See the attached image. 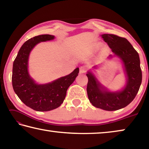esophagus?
I'll list each match as a JSON object with an SVG mask.
<instances>
[{
	"mask_svg": "<svg viewBox=\"0 0 149 149\" xmlns=\"http://www.w3.org/2000/svg\"><path fill=\"white\" fill-rule=\"evenodd\" d=\"M87 68L85 66V65H81L79 68V72L80 73H81V74H84V73L87 72Z\"/></svg>",
	"mask_w": 149,
	"mask_h": 149,
	"instance_id": "1",
	"label": "esophagus"
}]
</instances>
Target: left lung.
<instances>
[{"label":"left lung","instance_id":"left-lung-1","mask_svg":"<svg viewBox=\"0 0 149 149\" xmlns=\"http://www.w3.org/2000/svg\"><path fill=\"white\" fill-rule=\"evenodd\" d=\"M114 54L124 64L127 82L122 91L111 93L101 90V85L91 73H88L87 91L89 101L94 107L104 110L114 111L123 108L133 101L142 82V72L138 52L125 38L113 34L102 35Z\"/></svg>","mask_w":149,"mask_h":149}]
</instances>
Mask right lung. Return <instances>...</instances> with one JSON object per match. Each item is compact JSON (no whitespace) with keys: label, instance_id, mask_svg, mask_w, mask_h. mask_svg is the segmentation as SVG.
<instances>
[{"label":"right lung","instance_id":"1","mask_svg":"<svg viewBox=\"0 0 149 149\" xmlns=\"http://www.w3.org/2000/svg\"><path fill=\"white\" fill-rule=\"evenodd\" d=\"M54 38L50 35H41L27 40L20 48L13 64L12 82L14 92L26 106L39 112L59 107L79 73L77 68L70 74L45 85H37L29 77L27 64L30 51L39 42Z\"/></svg>","mask_w":149,"mask_h":149}]
</instances>
